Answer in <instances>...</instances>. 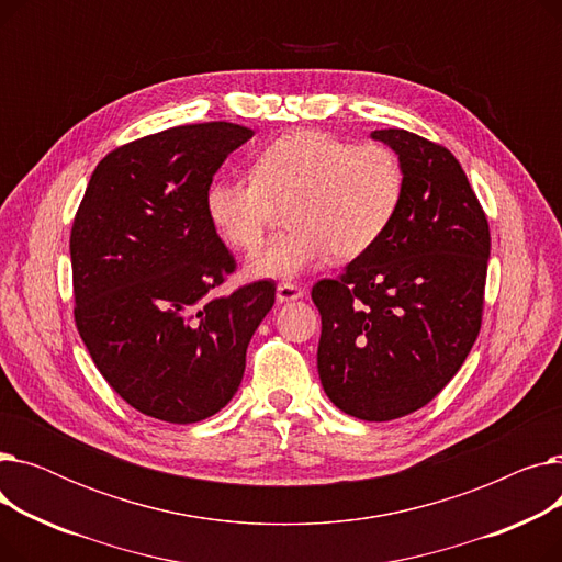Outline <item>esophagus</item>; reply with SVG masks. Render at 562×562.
Returning a JSON list of instances; mask_svg holds the SVG:
<instances>
[{
	"label": "esophagus",
	"mask_w": 562,
	"mask_h": 562,
	"mask_svg": "<svg viewBox=\"0 0 562 562\" xmlns=\"http://www.w3.org/2000/svg\"><path fill=\"white\" fill-rule=\"evenodd\" d=\"M303 293H305V289L299 286V284H293V282H280L278 289H276V296H278L280 303L299 301V299H303Z\"/></svg>",
	"instance_id": "1"
}]
</instances>
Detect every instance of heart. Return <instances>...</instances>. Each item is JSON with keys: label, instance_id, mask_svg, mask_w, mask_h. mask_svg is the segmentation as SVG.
Masks as SVG:
<instances>
[{"label": "heart", "instance_id": "obj_1", "mask_svg": "<svg viewBox=\"0 0 562 562\" xmlns=\"http://www.w3.org/2000/svg\"><path fill=\"white\" fill-rule=\"evenodd\" d=\"M403 198V168L385 145H352L318 130L271 140L252 177H218L204 210L221 239L241 252L261 246L278 206L289 229L248 261L252 278L289 280L321 263L358 259L385 234Z\"/></svg>", "mask_w": 562, "mask_h": 562}]
</instances>
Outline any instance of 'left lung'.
Segmentation results:
<instances>
[{
  "label": "left lung",
  "mask_w": 562,
  "mask_h": 562,
  "mask_svg": "<svg viewBox=\"0 0 562 562\" xmlns=\"http://www.w3.org/2000/svg\"><path fill=\"white\" fill-rule=\"evenodd\" d=\"M403 168V198L382 239L337 280H321L316 364L350 417L392 422L430 403L474 346L490 225L460 161L405 130H375Z\"/></svg>",
  "instance_id": "1"
}]
</instances>
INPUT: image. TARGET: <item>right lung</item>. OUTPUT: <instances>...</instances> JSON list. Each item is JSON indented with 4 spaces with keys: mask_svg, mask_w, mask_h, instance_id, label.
<instances>
[{
    "mask_svg": "<svg viewBox=\"0 0 562 562\" xmlns=\"http://www.w3.org/2000/svg\"><path fill=\"white\" fill-rule=\"evenodd\" d=\"M252 134L200 123L115 147L77 210V330L113 392L153 419L195 424L225 407L276 303L271 280L212 296L236 261L206 216L204 193Z\"/></svg>",
    "mask_w": 562,
    "mask_h": 562,
    "instance_id": "add662e5",
    "label": "right lung"
}]
</instances>
